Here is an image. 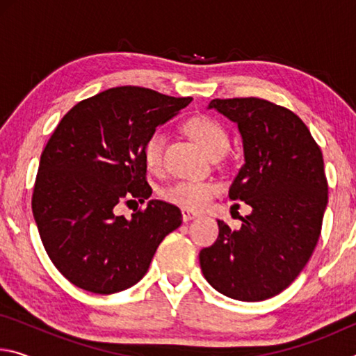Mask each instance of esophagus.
I'll return each mask as SVG.
<instances>
[{"label":"esophagus","mask_w":356,"mask_h":356,"mask_svg":"<svg viewBox=\"0 0 356 356\" xmlns=\"http://www.w3.org/2000/svg\"><path fill=\"white\" fill-rule=\"evenodd\" d=\"M196 216H197V213L193 212V210L182 209V218H184V221H190L193 218H196Z\"/></svg>","instance_id":"1"}]
</instances>
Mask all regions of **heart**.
<instances>
[{
  "mask_svg": "<svg viewBox=\"0 0 356 356\" xmlns=\"http://www.w3.org/2000/svg\"><path fill=\"white\" fill-rule=\"evenodd\" d=\"M186 131L206 152L212 156L222 154L229 146V136L220 122L207 116H197L188 120ZM166 138L161 130H154L147 136L143 146L144 163L150 171H159L163 165V150ZM221 186L215 180L179 179L161 191V196L168 202L176 204L184 209L201 210L218 195Z\"/></svg>",
  "mask_w": 356,
  "mask_h": 356,
  "instance_id": "obj_1",
  "label": "heart"
}]
</instances>
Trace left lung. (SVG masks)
I'll return each mask as SVG.
<instances>
[{"mask_svg": "<svg viewBox=\"0 0 356 356\" xmlns=\"http://www.w3.org/2000/svg\"><path fill=\"white\" fill-rule=\"evenodd\" d=\"M209 108L242 135L245 163L229 197L252 212L238 231L218 220V238L200 252L202 275L229 298H272L295 281L321 237L328 202L322 150L297 114L268 100L213 99Z\"/></svg>", "mask_w": 356, "mask_h": 356, "instance_id": "left-lung-1", "label": "left lung"}]
</instances>
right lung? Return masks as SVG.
I'll return each mask as SVG.
<instances>
[{
	"label": "right lung",
	"mask_w": 356,
	"mask_h": 356,
	"mask_svg": "<svg viewBox=\"0 0 356 356\" xmlns=\"http://www.w3.org/2000/svg\"><path fill=\"white\" fill-rule=\"evenodd\" d=\"M191 100L119 86L78 102L58 124L40 155L31 206L48 257L72 284L102 295L125 291L182 225L179 207L165 201L150 200L131 220L116 207L152 195L144 141Z\"/></svg>",
	"instance_id": "1"
}]
</instances>
